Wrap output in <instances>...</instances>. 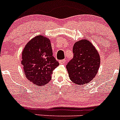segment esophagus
Listing matches in <instances>:
<instances>
[{
    "mask_svg": "<svg viewBox=\"0 0 120 120\" xmlns=\"http://www.w3.org/2000/svg\"><path fill=\"white\" fill-rule=\"evenodd\" d=\"M59 64H64L66 62V60H65V59H62V60L59 61Z\"/></svg>",
    "mask_w": 120,
    "mask_h": 120,
    "instance_id": "34e87169",
    "label": "esophagus"
}]
</instances>
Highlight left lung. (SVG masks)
Segmentation results:
<instances>
[{
	"instance_id": "1",
	"label": "left lung",
	"mask_w": 120,
	"mask_h": 120,
	"mask_svg": "<svg viewBox=\"0 0 120 120\" xmlns=\"http://www.w3.org/2000/svg\"><path fill=\"white\" fill-rule=\"evenodd\" d=\"M73 58L66 68L73 83L81 85L89 83L97 75L100 64L99 54L87 40L77 41L73 45Z\"/></svg>"
}]
</instances>
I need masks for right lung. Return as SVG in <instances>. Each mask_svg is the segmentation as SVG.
Wrapping results in <instances>:
<instances>
[{
    "label": "right lung",
    "instance_id": "add662e5",
    "mask_svg": "<svg viewBox=\"0 0 120 120\" xmlns=\"http://www.w3.org/2000/svg\"><path fill=\"white\" fill-rule=\"evenodd\" d=\"M22 64L25 76L34 85L44 86L59 62L53 56L50 41L43 35L30 40L22 52Z\"/></svg>",
    "mask_w": 120,
    "mask_h": 120
}]
</instances>
